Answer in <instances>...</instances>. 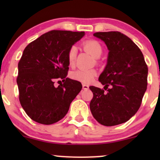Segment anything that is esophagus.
I'll list each match as a JSON object with an SVG mask.
<instances>
[{
    "instance_id": "1",
    "label": "esophagus",
    "mask_w": 160,
    "mask_h": 160,
    "mask_svg": "<svg viewBox=\"0 0 160 160\" xmlns=\"http://www.w3.org/2000/svg\"><path fill=\"white\" fill-rule=\"evenodd\" d=\"M82 89H85V90H86V89H89V86L86 85V84H82Z\"/></svg>"
}]
</instances>
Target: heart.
Returning <instances> with one entry per match:
<instances>
[{
	"label": "heart",
	"mask_w": 160,
	"mask_h": 160,
	"mask_svg": "<svg viewBox=\"0 0 160 160\" xmlns=\"http://www.w3.org/2000/svg\"><path fill=\"white\" fill-rule=\"evenodd\" d=\"M82 47L88 51L95 58H98L102 55V45L98 41L95 40H88L82 43ZM77 47L76 46H71L68 52V59L69 64L72 65L75 61L77 56ZM97 76V71L95 69H78L71 73V78L75 80L89 83L94 80Z\"/></svg>",
	"instance_id": "1"
}]
</instances>
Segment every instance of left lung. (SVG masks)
Returning <instances> with one entry per match:
<instances>
[{
    "label": "left lung",
    "mask_w": 160,
    "mask_h": 160,
    "mask_svg": "<svg viewBox=\"0 0 160 160\" xmlns=\"http://www.w3.org/2000/svg\"><path fill=\"white\" fill-rule=\"evenodd\" d=\"M109 50L108 63L98 80L103 89L89 86L93 93L90 111L100 124L113 126L126 122L140 108L148 86V68L141 49L119 32L93 34Z\"/></svg>",
    "instance_id": "obj_1"
}]
</instances>
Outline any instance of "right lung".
Here are the masks:
<instances>
[{
  "label": "right lung",
  "instance_id": "1",
  "mask_svg": "<svg viewBox=\"0 0 160 160\" xmlns=\"http://www.w3.org/2000/svg\"><path fill=\"white\" fill-rule=\"evenodd\" d=\"M84 34L52 30L24 49L16 78L19 98L27 115L38 123L51 125L62 120L82 89L81 82L67 78L68 52ZM60 79L63 83L56 88L54 82Z\"/></svg>",
  "mask_w": 160,
  "mask_h": 160
}]
</instances>
